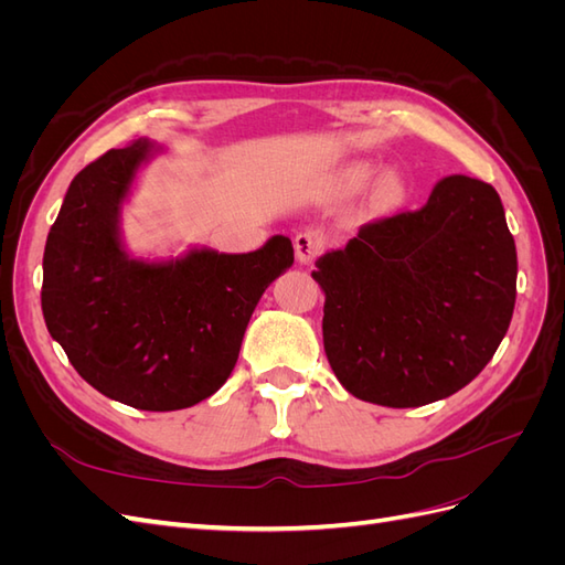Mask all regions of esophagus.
<instances>
[{"instance_id":"esophagus-1","label":"esophagus","mask_w":565,"mask_h":565,"mask_svg":"<svg viewBox=\"0 0 565 565\" xmlns=\"http://www.w3.org/2000/svg\"><path fill=\"white\" fill-rule=\"evenodd\" d=\"M322 247H324V241L318 231H301L295 237V249H297L299 264H311L322 252Z\"/></svg>"}]
</instances>
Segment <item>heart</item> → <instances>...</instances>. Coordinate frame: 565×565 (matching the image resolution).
Returning a JSON list of instances; mask_svg holds the SVG:
<instances>
[{"instance_id": "heart-1", "label": "heart", "mask_w": 565, "mask_h": 565, "mask_svg": "<svg viewBox=\"0 0 565 565\" xmlns=\"http://www.w3.org/2000/svg\"><path fill=\"white\" fill-rule=\"evenodd\" d=\"M367 174H370V167H367V164H358V167H353L351 172H349V179H351L353 183H363V181L367 179ZM377 193H380L384 200H396V198L401 195V183H398V179L391 177V174L382 177L380 183H377Z\"/></svg>"}]
</instances>
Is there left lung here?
Here are the masks:
<instances>
[{"label":"left lung","mask_w":565,"mask_h":565,"mask_svg":"<svg viewBox=\"0 0 565 565\" xmlns=\"http://www.w3.org/2000/svg\"><path fill=\"white\" fill-rule=\"evenodd\" d=\"M516 273L498 191L465 174L440 179L419 212L363 226L311 273L339 384L384 407L452 396L504 339Z\"/></svg>","instance_id":"8db88e82"}]
</instances>
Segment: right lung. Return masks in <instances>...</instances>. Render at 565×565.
<instances>
[{
    "label": "right lung",
    "instance_id": "1",
    "mask_svg": "<svg viewBox=\"0 0 565 565\" xmlns=\"http://www.w3.org/2000/svg\"><path fill=\"white\" fill-rule=\"evenodd\" d=\"M158 152L160 143L139 139L73 179L46 237L42 313L84 382L117 403L169 413L226 384L256 303L295 264V247L273 235L247 254L129 252L122 210Z\"/></svg>",
    "mask_w": 565,
    "mask_h": 565
}]
</instances>
